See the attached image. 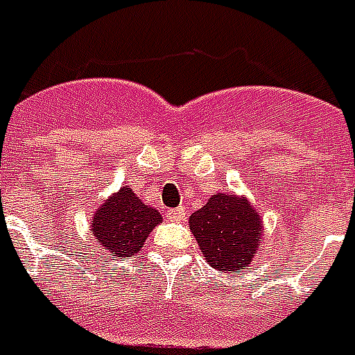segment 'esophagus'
I'll return each mask as SVG.
<instances>
[{
	"label": "esophagus",
	"instance_id": "esophagus-1",
	"mask_svg": "<svg viewBox=\"0 0 355 355\" xmlns=\"http://www.w3.org/2000/svg\"><path fill=\"white\" fill-rule=\"evenodd\" d=\"M167 216H169L171 220H186L188 213H186L184 207H178V209H173V211H169V213H167Z\"/></svg>",
	"mask_w": 355,
	"mask_h": 355
}]
</instances>
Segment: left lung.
<instances>
[{"mask_svg": "<svg viewBox=\"0 0 355 355\" xmlns=\"http://www.w3.org/2000/svg\"><path fill=\"white\" fill-rule=\"evenodd\" d=\"M190 230L205 261L218 272L239 274L264 243L261 213L243 196L218 192L190 216Z\"/></svg>", "mask_w": 355, "mask_h": 355, "instance_id": "8db88e82", "label": "left lung"}]
</instances>
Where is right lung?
I'll list each match as a JSON object with an SVG mask.
<instances>
[{
    "label": "right lung",
    "mask_w": 355,
    "mask_h": 355,
    "mask_svg": "<svg viewBox=\"0 0 355 355\" xmlns=\"http://www.w3.org/2000/svg\"><path fill=\"white\" fill-rule=\"evenodd\" d=\"M162 220L157 209L139 200L129 186H121L94 211L91 232L112 259H127L139 253Z\"/></svg>",
    "instance_id": "right-lung-1"
}]
</instances>
